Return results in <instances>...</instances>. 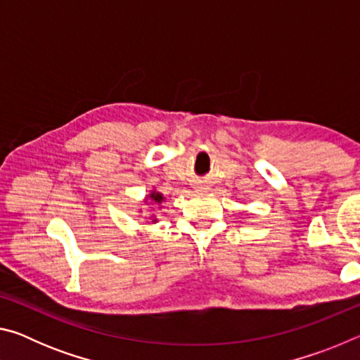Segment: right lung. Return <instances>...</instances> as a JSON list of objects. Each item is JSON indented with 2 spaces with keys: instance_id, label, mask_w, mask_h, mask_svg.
I'll use <instances>...</instances> for the list:
<instances>
[{
  "instance_id": "1",
  "label": "right lung",
  "mask_w": 360,
  "mask_h": 360,
  "mask_svg": "<svg viewBox=\"0 0 360 360\" xmlns=\"http://www.w3.org/2000/svg\"><path fill=\"white\" fill-rule=\"evenodd\" d=\"M150 198H152V202H155V203H160L162 202V200H163V197H162V195L160 193H150Z\"/></svg>"
}]
</instances>
